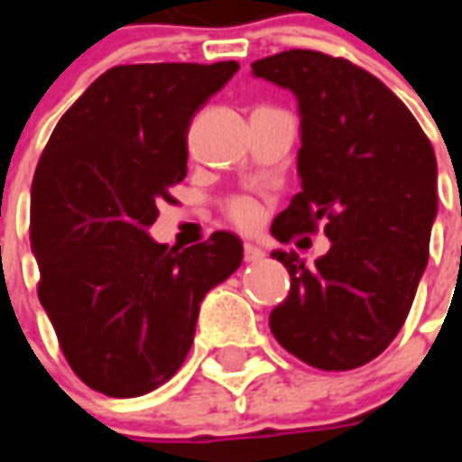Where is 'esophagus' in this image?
<instances>
[{"label":"esophagus","instance_id":"obj_1","mask_svg":"<svg viewBox=\"0 0 462 462\" xmlns=\"http://www.w3.org/2000/svg\"><path fill=\"white\" fill-rule=\"evenodd\" d=\"M266 256L263 254V249H259V246H254V245H245V261L246 263H256V261H261Z\"/></svg>","mask_w":462,"mask_h":462}]
</instances>
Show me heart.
<instances>
[{
    "label": "heart",
    "mask_w": 462,
    "mask_h": 462,
    "mask_svg": "<svg viewBox=\"0 0 462 462\" xmlns=\"http://www.w3.org/2000/svg\"><path fill=\"white\" fill-rule=\"evenodd\" d=\"M225 217L245 232L256 230L263 223V206L254 196H230L223 203Z\"/></svg>",
    "instance_id": "b5f03b06"
}]
</instances>
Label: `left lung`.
I'll list each match as a JSON object with an SVG mask.
<instances>
[{
  "mask_svg": "<svg viewBox=\"0 0 462 462\" xmlns=\"http://www.w3.org/2000/svg\"><path fill=\"white\" fill-rule=\"evenodd\" d=\"M290 88L302 115V191L275 217L273 235H323L330 252L288 268L290 292L271 311L275 340L323 372L372 362L408 319L430 259L437 217V158L393 90L366 69L316 50H285L252 64Z\"/></svg>",
  "mask_w": 462,
  "mask_h": 462,
  "instance_id": "8db88e82",
  "label": "left lung"
}]
</instances>
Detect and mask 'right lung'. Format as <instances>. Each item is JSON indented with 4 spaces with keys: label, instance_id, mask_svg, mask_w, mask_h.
<instances>
[{
    "label": "right lung",
    "instance_id": "obj_1",
    "mask_svg": "<svg viewBox=\"0 0 462 462\" xmlns=\"http://www.w3.org/2000/svg\"><path fill=\"white\" fill-rule=\"evenodd\" d=\"M237 61L119 64L57 122L31 187L38 297L79 379L136 398L172 379L194 343L199 304L242 263V242L167 249L146 230L187 177L196 110Z\"/></svg>",
    "mask_w": 462,
    "mask_h": 462
}]
</instances>
